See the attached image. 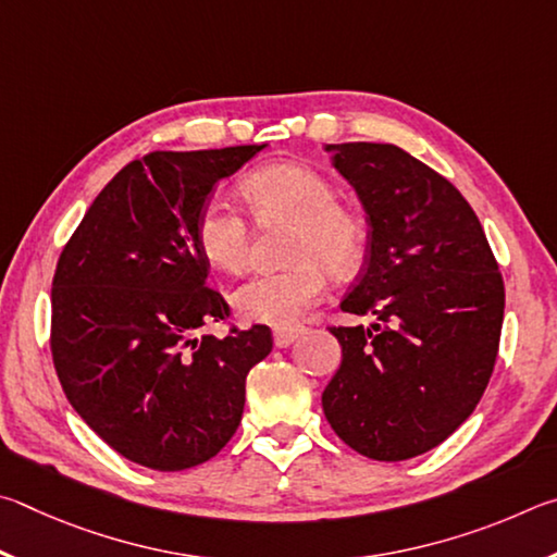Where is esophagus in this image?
<instances>
[{
    "label": "esophagus",
    "mask_w": 557,
    "mask_h": 557,
    "mask_svg": "<svg viewBox=\"0 0 557 557\" xmlns=\"http://www.w3.org/2000/svg\"><path fill=\"white\" fill-rule=\"evenodd\" d=\"M300 335H304V327H276L273 330V345H276L278 349L288 347V345H294Z\"/></svg>",
    "instance_id": "1"
}]
</instances>
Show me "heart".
I'll list each match as a JSON object with an SVG mask.
<instances>
[{"instance_id":"b5f03b06","label":"heart","mask_w":557,"mask_h":557,"mask_svg":"<svg viewBox=\"0 0 557 557\" xmlns=\"http://www.w3.org/2000/svg\"><path fill=\"white\" fill-rule=\"evenodd\" d=\"M242 198L259 222H294L281 271H259L232 288L230 304L247 323L294 325L325 290V271L352 273L364 257L367 224L337 202L333 181L306 163H273L242 183ZM195 244L210 267L239 271L247 261L249 227L224 200L212 198L195 220Z\"/></svg>"}]
</instances>
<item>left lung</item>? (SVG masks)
I'll return each mask as SVG.
<instances>
[{"mask_svg":"<svg viewBox=\"0 0 557 557\" xmlns=\"http://www.w3.org/2000/svg\"><path fill=\"white\" fill-rule=\"evenodd\" d=\"M367 212L362 278L339 304L374 315L330 327L343 362L323 392L359 455L401 462L450 437L480 404L504 323V281L470 202L394 144H327Z\"/></svg>","mask_w":557,"mask_h":557,"instance_id":"left-lung-1","label":"left lung"}]
</instances>
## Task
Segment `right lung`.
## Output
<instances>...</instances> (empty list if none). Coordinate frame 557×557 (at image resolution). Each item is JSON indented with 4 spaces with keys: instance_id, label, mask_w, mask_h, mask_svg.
<instances>
[{
    "instance_id": "right-lung-1",
    "label": "right lung",
    "mask_w": 557,
    "mask_h": 557,
    "mask_svg": "<svg viewBox=\"0 0 557 557\" xmlns=\"http://www.w3.org/2000/svg\"><path fill=\"white\" fill-rule=\"evenodd\" d=\"M263 146L126 163L58 259L51 352L63 392L112 450L149 470L181 472L218 455L242 421L249 369L273 347L267 325L195 335L230 315L205 286L195 220L214 183Z\"/></svg>"
}]
</instances>
